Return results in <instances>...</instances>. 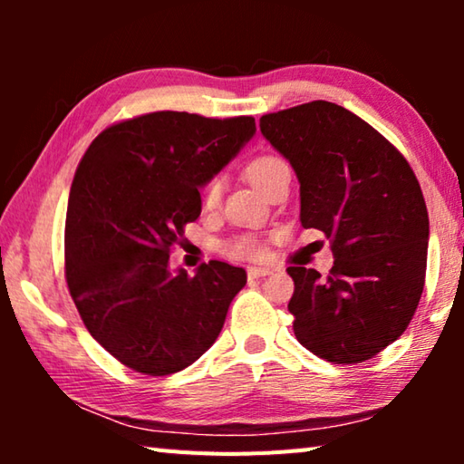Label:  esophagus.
Instances as JSON below:
<instances>
[{
    "mask_svg": "<svg viewBox=\"0 0 464 464\" xmlns=\"http://www.w3.org/2000/svg\"><path fill=\"white\" fill-rule=\"evenodd\" d=\"M268 274H272L270 268H249L247 270V276L251 280H254V278H264V276H268Z\"/></svg>",
    "mask_w": 464,
    "mask_h": 464,
    "instance_id": "obj_1",
    "label": "esophagus"
}]
</instances>
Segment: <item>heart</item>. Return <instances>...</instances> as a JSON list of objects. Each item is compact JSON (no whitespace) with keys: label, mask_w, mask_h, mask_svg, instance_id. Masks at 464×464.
Returning a JSON list of instances; mask_svg holds the SVG:
<instances>
[{"label":"heart","mask_w":464,"mask_h":464,"mask_svg":"<svg viewBox=\"0 0 464 464\" xmlns=\"http://www.w3.org/2000/svg\"><path fill=\"white\" fill-rule=\"evenodd\" d=\"M288 169L285 160H280L276 155L270 153H262L251 157L246 166V176L251 184H254L257 190H266L274 184V179L278 178L280 171ZM223 198V178L215 176L210 178L207 184L202 188V207L204 208H217L218 202ZM227 254L233 257H246V260H260V257L266 256V246L264 243L254 237V235H239L233 241H229L225 246Z\"/></svg>","instance_id":"b5f03b06"}]
</instances>
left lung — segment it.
<instances>
[{
	"label": "left lung",
	"instance_id": "1",
	"mask_svg": "<svg viewBox=\"0 0 464 464\" xmlns=\"http://www.w3.org/2000/svg\"><path fill=\"white\" fill-rule=\"evenodd\" d=\"M262 135L301 182V223L335 256L327 276L290 266L296 340L334 364H360L401 335L426 282L430 221L399 149L334 102L264 114Z\"/></svg>",
	"mask_w": 464,
	"mask_h": 464
}]
</instances>
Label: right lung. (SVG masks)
Wrapping results in <instances>:
<instances>
[{
	"mask_svg": "<svg viewBox=\"0 0 464 464\" xmlns=\"http://www.w3.org/2000/svg\"><path fill=\"white\" fill-rule=\"evenodd\" d=\"M254 116L149 112L110 124L77 166L65 278L83 325L130 371H184L221 334L246 270L210 260L190 276L169 254L200 217V190L254 137Z\"/></svg>",
	"mask_w": 464,
	"mask_h": 464,
	"instance_id": "add662e5",
	"label": "right lung"
}]
</instances>
